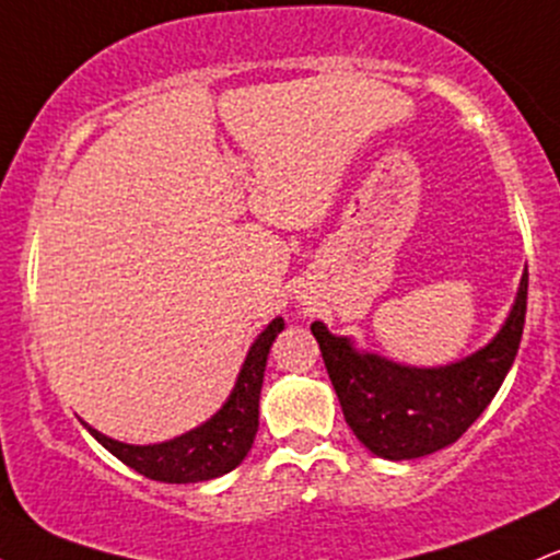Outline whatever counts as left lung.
Wrapping results in <instances>:
<instances>
[{
	"label": "left lung",
	"instance_id": "left-lung-1",
	"mask_svg": "<svg viewBox=\"0 0 560 560\" xmlns=\"http://www.w3.org/2000/svg\"><path fill=\"white\" fill-rule=\"evenodd\" d=\"M524 271L516 305L498 337L479 352L440 369H408L378 355L352 350L320 320L311 324L347 427L371 453L410 460L453 445L479 419L500 389L522 345L526 318Z\"/></svg>",
	"mask_w": 560,
	"mask_h": 560
}]
</instances>
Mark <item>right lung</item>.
<instances>
[{"label":"right lung","instance_id":"obj_1","mask_svg":"<svg viewBox=\"0 0 560 560\" xmlns=\"http://www.w3.org/2000/svg\"><path fill=\"white\" fill-rule=\"evenodd\" d=\"M281 329H284L281 318H273L266 326V331L249 347L247 361L242 365L226 405L195 432H186L163 445H126V442H115L100 434L89 423L83 427L102 447L110 450L115 458L147 479L191 485V481H208L229 474L231 468L242 464L244 455L253 447L255 432H258V405L268 350Z\"/></svg>","mask_w":560,"mask_h":560}]
</instances>
